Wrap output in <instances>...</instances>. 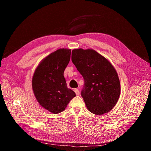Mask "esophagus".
<instances>
[{"mask_svg": "<svg viewBox=\"0 0 151 151\" xmlns=\"http://www.w3.org/2000/svg\"><path fill=\"white\" fill-rule=\"evenodd\" d=\"M74 91L75 92V93H76V95H80V91H79L78 89H76V88L74 89Z\"/></svg>", "mask_w": 151, "mask_h": 151, "instance_id": "34e87169", "label": "esophagus"}]
</instances>
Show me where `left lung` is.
Returning a JSON list of instances; mask_svg holds the SVG:
<instances>
[{
	"label": "left lung",
	"instance_id": "1",
	"mask_svg": "<svg viewBox=\"0 0 151 151\" xmlns=\"http://www.w3.org/2000/svg\"><path fill=\"white\" fill-rule=\"evenodd\" d=\"M71 60L85 81L81 91L86 108L92 114L108 113L120 95L119 76L111 63L92 49H75Z\"/></svg>",
	"mask_w": 151,
	"mask_h": 151
}]
</instances>
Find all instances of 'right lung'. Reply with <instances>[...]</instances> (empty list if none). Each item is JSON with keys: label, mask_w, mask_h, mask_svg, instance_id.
<instances>
[{"label": "right lung", "mask_w": 151, "mask_h": 151, "mask_svg": "<svg viewBox=\"0 0 151 151\" xmlns=\"http://www.w3.org/2000/svg\"><path fill=\"white\" fill-rule=\"evenodd\" d=\"M71 57V50L61 48L51 53L40 62L34 73L32 87L39 104L44 109L56 114L65 110L76 96L68 88L64 71Z\"/></svg>", "instance_id": "obj_1"}]
</instances>
